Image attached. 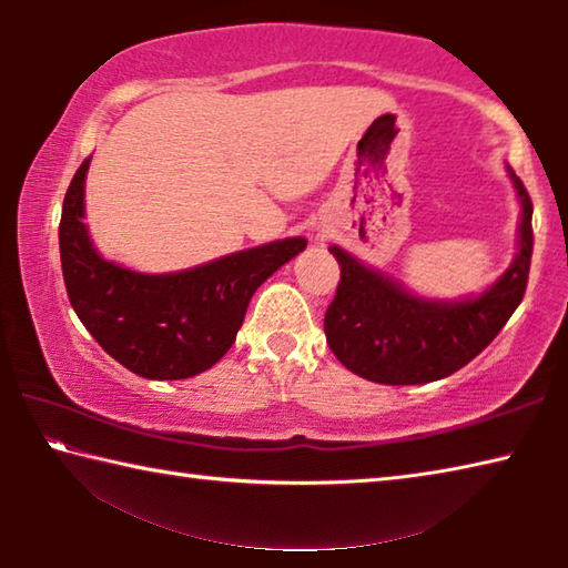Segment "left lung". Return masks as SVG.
Returning a JSON list of instances; mask_svg holds the SVG:
<instances>
[{
  "instance_id": "1",
  "label": "left lung",
  "mask_w": 568,
  "mask_h": 568,
  "mask_svg": "<svg viewBox=\"0 0 568 568\" xmlns=\"http://www.w3.org/2000/svg\"><path fill=\"white\" fill-rule=\"evenodd\" d=\"M511 180L521 200L518 253L511 267L478 297L426 301L338 245L331 247L341 265V283L323 328L345 368L386 386H418L464 368L501 333L524 301L534 253L531 197L514 172Z\"/></svg>"
}]
</instances>
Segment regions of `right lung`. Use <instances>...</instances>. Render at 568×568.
<instances>
[{
    "mask_svg": "<svg viewBox=\"0 0 568 568\" xmlns=\"http://www.w3.org/2000/svg\"><path fill=\"white\" fill-rule=\"evenodd\" d=\"M90 160L74 172L60 220L62 275L74 313L114 361L142 378L180 381L213 368L235 343L250 297L307 240H275L180 273L128 271L104 261L82 223Z\"/></svg>",
    "mask_w": 568,
    "mask_h": 568,
    "instance_id": "obj_1",
    "label": "right lung"
}]
</instances>
